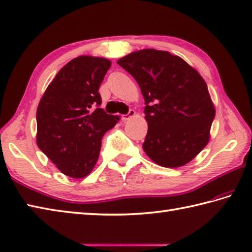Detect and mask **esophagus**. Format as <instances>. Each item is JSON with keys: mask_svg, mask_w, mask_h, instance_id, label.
<instances>
[{"mask_svg": "<svg viewBox=\"0 0 252 252\" xmlns=\"http://www.w3.org/2000/svg\"><path fill=\"white\" fill-rule=\"evenodd\" d=\"M136 115V112L134 110H130L128 112V114H125V115H123V121L126 122V121H129L131 117H134Z\"/></svg>", "mask_w": 252, "mask_h": 252, "instance_id": "obj_1", "label": "esophagus"}]
</instances>
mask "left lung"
Wrapping results in <instances>:
<instances>
[{"label": "left lung", "instance_id": "obj_1", "mask_svg": "<svg viewBox=\"0 0 252 252\" xmlns=\"http://www.w3.org/2000/svg\"><path fill=\"white\" fill-rule=\"evenodd\" d=\"M117 63L135 78L145 98L146 155L164 168L189 163L210 141L216 112L201 74L163 50H137Z\"/></svg>", "mask_w": 252, "mask_h": 252}]
</instances>
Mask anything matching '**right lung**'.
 Here are the masks:
<instances>
[{"label":"right lung","mask_w":252,"mask_h":252,"mask_svg":"<svg viewBox=\"0 0 252 252\" xmlns=\"http://www.w3.org/2000/svg\"><path fill=\"white\" fill-rule=\"evenodd\" d=\"M111 64L108 59L93 56L70 60L49 83L38 104V148L72 179L91 173L104 134L121 120L98 107L102 103L99 85Z\"/></svg>","instance_id":"obj_1"}]
</instances>
